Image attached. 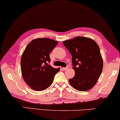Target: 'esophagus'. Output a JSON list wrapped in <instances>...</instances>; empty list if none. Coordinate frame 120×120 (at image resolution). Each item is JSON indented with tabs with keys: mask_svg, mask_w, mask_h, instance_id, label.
Masks as SVG:
<instances>
[{
	"mask_svg": "<svg viewBox=\"0 0 120 120\" xmlns=\"http://www.w3.org/2000/svg\"><path fill=\"white\" fill-rule=\"evenodd\" d=\"M69 68V66H67V67H64V68H62V70H66L68 69Z\"/></svg>",
	"mask_w": 120,
	"mask_h": 120,
	"instance_id": "1",
	"label": "esophagus"
}]
</instances>
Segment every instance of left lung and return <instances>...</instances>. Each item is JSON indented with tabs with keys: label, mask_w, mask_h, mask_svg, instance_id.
Masks as SVG:
<instances>
[{
	"label": "left lung",
	"mask_w": 120,
	"mask_h": 120,
	"mask_svg": "<svg viewBox=\"0 0 120 120\" xmlns=\"http://www.w3.org/2000/svg\"><path fill=\"white\" fill-rule=\"evenodd\" d=\"M72 56L75 75L69 82L74 89L86 91L96 84L103 69L99 45L92 39L79 36L63 41Z\"/></svg>",
	"instance_id": "left-lung-1"
}]
</instances>
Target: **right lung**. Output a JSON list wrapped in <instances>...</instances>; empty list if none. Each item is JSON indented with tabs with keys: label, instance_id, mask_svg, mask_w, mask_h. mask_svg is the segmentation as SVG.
Returning <instances> with one entry per match:
<instances>
[{
	"label": "right lung",
	"instance_id": "add662e5",
	"mask_svg": "<svg viewBox=\"0 0 120 120\" xmlns=\"http://www.w3.org/2000/svg\"><path fill=\"white\" fill-rule=\"evenodd\" d=\"M58 41L48 38H37L26 47L21 59L22 77L30 88L40 91L51 86L60 68H53L49 53L58 45Z\"/></svg>",
	"mask_w": 120,
	"mask_h": 120
}]
</instances>
